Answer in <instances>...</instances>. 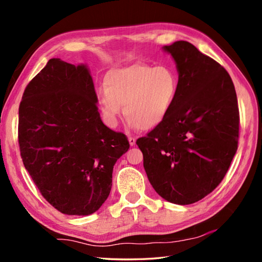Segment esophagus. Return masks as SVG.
<instances>
[{
	"label": "esophagus",
	"instance_id": "esophagus-1",
	"mask_svg": "<svg viewBox=\"0 0 262 262\" xmlns=\"http://www.w3.org/2000/svg\"><path fill=\"white\" fill-rule=\"evenodd\" d=\"M128 142H129V145L130 146H134L136 144V140L134 137H128Z\"/></svg>",
	"mask_w": 262,
	"mask_h": 262
}]
</instances>
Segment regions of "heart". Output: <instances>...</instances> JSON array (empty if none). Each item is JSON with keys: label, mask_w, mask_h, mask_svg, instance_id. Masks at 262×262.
<instances>
[{"label": "heart", "mask_w": 262, "mask_h": 262, "mask_svg": "<svg viewBox=\"0 0 262 262\" xmlns=\"http://www.w3.org/2000/svg\"><path fill=\"white\" fill-rule=\"evenodd\" d=\"M98 101L108 125H118L122 111L134 129L151 130L165 120L179 91V77L166 66L133 63L108 71Z\"/></svg>", "instance_id": "heart-1"}]
</instances>
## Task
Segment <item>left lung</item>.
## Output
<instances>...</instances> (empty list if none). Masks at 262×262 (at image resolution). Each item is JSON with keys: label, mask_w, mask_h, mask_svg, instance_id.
Masks as SVG:
<instances>
[{"label": "left lung", "mask_w": 262, "mask_h": 262, "mask_svg": "<svg viewBox=\"0 0 262 262\" xmlns=\"http://www.w3.org/2000/svg\"><path fill=\"white\" fill-rule=\"evenodd\" d=\"M179 74L170 114L136 144L154 190L177 205L207 196L223 180L237 149L238 107L223 66L188 41L163 46Z\"/></svg>", "instance_id": "left-lung-1"}]
</instances>
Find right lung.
<instances>
[{"instance_id": "1", "label": "right lung", "mask_w": 262, "mask_h": 262, "mask_svg": "<svg viewBox=\"0 0 262 262\" xmlns=\"http://www.w3.org/2000/svg\"><path fill=\"white\" fill-rule=\"evenodd\" d=\"M85 64L52 58L33 77L19 107L25 168L53 207L66 215L97 211L113 186L114 165L129 148L105 126Z\"/></svg>"}]
</instances>
